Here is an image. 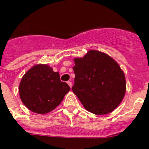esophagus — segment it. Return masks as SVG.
I'll list each match as a JSON object with an SVG mask.
<instances>
[{
  "instance_id": "1",
  "label": "esophagus",
  "mask_w": 149,
  "mask_h": 149,
  "mask_svg": "<svg viewBox=\"0 0 149 149\" xmlns=\"http://www.w3.org/2000/svg\"><path fill=\"white\" fill-rule=\"evenodd\" d=\"M67 84H68V85H69L70 87L72 88V85H73V84H72V82H70V81H69V82H67Z\"/></svg>"
}]
</instances>
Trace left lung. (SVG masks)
<instances>
[{"instance_id":"1","label":"left lung","mask_w":149,"mask_h":149,"mask_svg":"<svg viewBox=\"0 0 149 149\" xmlns=\"http://www.w3.org/2000/svg\"><path fill=\"white\" fill-rule=\"evenodd\" d=\"M72 88L83 107L95 115L116 109L126 92L125 73L106 53L89 50L83 58H75Z\"/></svg>"}]
</instances>
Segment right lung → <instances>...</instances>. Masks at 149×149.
<instances>
[{
	"mask_svg": "<svg viewBox=\"0 0 149 149\" xmlns=\"http://www.w3.org/2000/svg\"><path fill=\"white\" fill-rule=\"evenodd\" d=\"M70 90L47 64H36L27 71L19 84V96L31 111L46 114L55 109Z\"/></svg>",
	"mask_w": 149,
	"mask_h": 149,
	"instance_id": "add662e5",
	"label": "right lung"
}]
</instances>
